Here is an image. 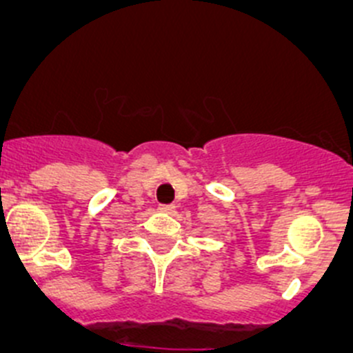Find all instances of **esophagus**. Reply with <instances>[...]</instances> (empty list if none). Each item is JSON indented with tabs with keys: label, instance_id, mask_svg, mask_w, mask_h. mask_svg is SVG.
Segmentation results:
<instances>
[{
	"label": "esophagus",
	"instance_id": "obj_1",
	"mask_svg": "<svg viewBox=\"0 0 353 353\" xmlns=\"http://www.w3.org/2000/svg\"><path fill=\"white\" fill-rule=\"evenodd\" d=\"M159 210H160V212H163V213H172L174 212V205H160Z\"/></svg>",
	"mask_w": 353,
	"mask_h": 353
}]
</instances>
